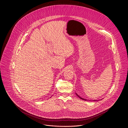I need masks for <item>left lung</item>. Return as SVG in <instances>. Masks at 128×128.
I'll return each mask as SVG.
<instances>
[{
    "instance_id": "8db88e82",
    "label": "left lung",
    "mask_w": 128,
    "mask_h": 128,
    "mask_svg": "<svg viewBox=\"0 0 128 128\" xmlns=\"http://www.w3.org/2000/svg\"><path fill=\"white\" fill-rule=\"evenodd\" d=\"M76 94V95H77V96H78L79 98H80L81 99H82V100H86V99H85L83 98H81V97H80V96H79L78 95V94ZM94 101H96V100H94Z\"/></svg>"
}]
</instances>
